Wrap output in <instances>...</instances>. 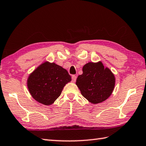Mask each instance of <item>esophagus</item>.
Here are the masks:
<instances>
[{
	"mask_svg": "<svg viewBox=\"0 0 146 146\" xmlns=\"http://www.w3.org/2000/svg\"><path fill=\"white\" fill-rule=\"evenodd\" d=\"M76 79H77V76L75 75H73L72 76V82H75L76 81Z\"/></svg>",
	"mask_w": 146,
	"mask_h": 146,
	"instance_id": "esophagus-1",
	"label": "esophagus"
}]
</instances>
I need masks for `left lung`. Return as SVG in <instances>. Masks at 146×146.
Returning <instances> with one entry per match:
<instances>
[{
	"instance_id": "left-lung-1",
	"label": "left lung",
	"mask_w": 146,
	"mask_h": 146,
	"mask_svg": "<svg viewBox=\"0 0 146 146\" xmlns=\"http://www.w3.org/2000/svg\"><path fill=\"white\" fill-rule=\"evenodd\" d=\"M82 74L76 80L82 95L90 102L98 104L108 98L115 85L114 74L102 62H89L82 67Z\"/></svg>"
}]
</instances>
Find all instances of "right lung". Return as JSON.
<instances>
[{
    "label": "right lung",
    "instance_id": "obj_1",
    "mask_svg": "<svg viewBox=\"0 0 146 146\" xmlns=\"http://www.w3.org/2000/svg\"><path fill=\"white\" fill-rule=\"evenodd\" d=\"M70 81L67 70L54 63L45 62L29 76L27 86L35 100L48 106L60 97L65 84Z\"/></svg>",
    "mask_w": 146,
    "mask_h": 146
}]
</instances>
